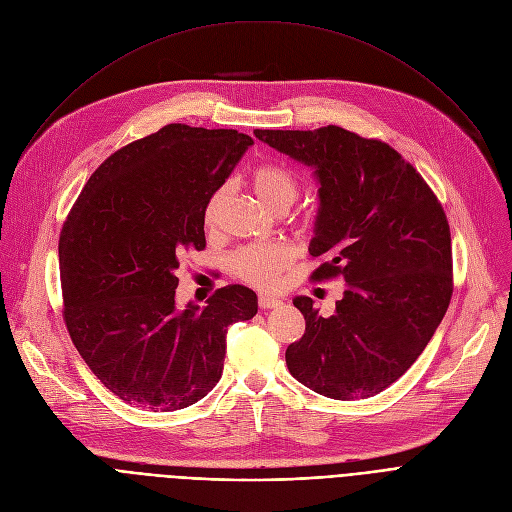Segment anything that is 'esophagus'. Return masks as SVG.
<instances>
[{"label":"esophagus","instance_id":"obj_1","mask_svg":"<svg viewBox=\"0 0 512 512\" xmlns=\"http://www.w3.org/2000/svg\"><path fill=\"white\" fill-rule=\"evenodd\" d=\"M282 305V301L280 299H276V297H270V294H261L259 297V307L265 311V309H276V307H280Z\"/></svg>","mask_w":512,"mask_h":512}]
</instances>
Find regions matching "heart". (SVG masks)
Returning a JSON list of instances; mask_svg holds the SVG:
<instances>
[{"mask_svg":"<svg viewBox=\"0 0 512 512\" xmlns=\"http://www.w3.org/2000/svg\"><path fill=\"white\" fill-rule=\"evenodd\" d=\"M253 188L259 201L267 209L290 207L299 197V180L290 170L282 166H263L253 174ZM228 188L222 186L215 191L205 207V222L211 226L218 220ZM292 249L284 242H257L238 249L230 257L232 272L253 286L270 288L278 282L280 274L292 263Z\"/></svg>","mask_w":512,"mask_h":512,"instance_id":"b5f03b06","label":"heart"}]
</instances>
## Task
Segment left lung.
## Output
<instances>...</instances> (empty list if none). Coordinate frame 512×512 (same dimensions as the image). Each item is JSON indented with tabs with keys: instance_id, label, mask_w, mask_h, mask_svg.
<instances>
[{
	"instance_id": "8db88e82",
	"label": "left lung",
	"mask_w": 512,
	"mask_h": 512,
	"mask_svg": "<svg viewBox=\"0 0 512 512\" xmlns=\"http://www.w3.org/2000/svg\"><path fill=\"white\" fill-rule=\"evenodd\" d=\"M313 170L319 209L313 280H344L328 317L309 297L292 303L305 334L286 348L303 386L336 400L369 398L405 373L432 340L452 297L450 228L419 172L390 145L340 126L255 130Z\"/></svg>"
}]
</instances>
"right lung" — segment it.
Wrapping results in <instances>:
<instances>
[{"mask_svg":"<svg viewBox=\"0 0 512 512\" xmlns=\"http://www.w3.org/2000/svg\"><path fill=\"white\" fill-rule=\"evenodd\" d=\"M253 139L168 124L107 157L60 234L64 319L80 357L128 405L178 411L222 378L226 334L257 294L220 288L176 307V270L205 249V207Z\"/></svg>","mask_w":512,"mask_h":512,"instance_id":"add662e5","label":"right lung"}]
</instances>
